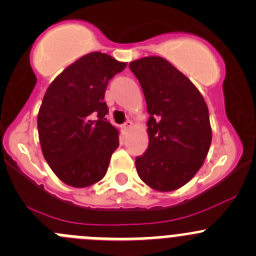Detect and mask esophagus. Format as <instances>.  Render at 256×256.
Returning <instances> with one entry per match:
<instances>
[{
	"label": "esophagus",
	"mask_w": 256,
	"mask_h": 256,
	"mask_svg": "<svg viewBox=\"0 0 256 256\" xmlns=\"http://www.w3.org/2000/svg\"><path fill=\"white\" fill-rule=\"evenodd\" d=\"M122 128H124V130H125V131H128L131 128H132V122H131L130 120H128L125 124H124Z\"/></svg>",
	"instance_id": "34e87169"
}]
</instances>
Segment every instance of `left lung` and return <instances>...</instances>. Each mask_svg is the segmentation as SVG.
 <instances>
[{
    "label": "left lung",
    "instance_id": "8db88e82",
    "mask_svg": "<svg viewBox=\"0 0 256 256\" xmlns=\"http://www.w3.org/2000/svg\"><path fill=\"white\" fill-rule=\"evenodd\" d=\"M146 101L149 145L136 158L138 174L159 192L183 187L204 166L212 140L208 107L194 84L160 56L128 64Z\"/></svg>",
    "mask_w": 256,
    "mask_h": 256
}]
</instances>
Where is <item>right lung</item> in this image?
Here are the masks:
<instances>
[{"mask_svg":"<svg viewBox=\"0 0 256 256\" xmlns=\"http://www.w3.org/2000/svg\"><path fill=\"white\" fill-rule=\"evenodd\" d=\"M108 54L93 52L50 83L38 114L42 155L66 184L84 188L101 180L118 148V130L107 121L104 92L126 68Z\"/></svg>","mask_w":256,"mask_h":256,"instance_id":"right-lung-1","label":"right lung"}]
</instances>
